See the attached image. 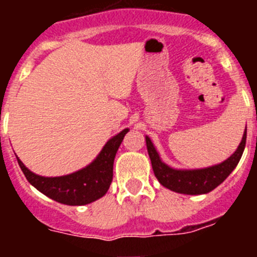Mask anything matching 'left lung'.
I'll use <instances>...</instances> for the list:
<instances>
[{
	"mask_svg": "<svg viewBox=\"0 0 257 257\" xmlns=\"http://www.w3.org/2000/svg\"><path fill=\"white\" fill-rule=\"evenodd\" d=\"M246 138L247 133L244 131L239 147L228 160L220 165L201 170L171 169L161 161L160 156L157 153L156 148L153 147L148 136L145 138V142H147V148H148V154L154 175L163 187L172 192L181 193V194L197 196V194H205V193L211 192L228 178L243 154L244 147H246Z\"/></svg>",
	"mask_w": 257,
	"mask_h": 257,
	"instance_id": "obj_1",
	"label": "left lung"
}]
</instances>
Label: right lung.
Wrapping results in <instances>:
<instances>
[{
  "label": "right lung",
  "instance_id": "obj_1",
  "mask_svg": "<svg viewBox=\"0 0 257 257\" xmlns=\"http://www.w3.org/2000/svg\"><path fill=\"white\" fill-rule=\"evenodd\" d=\"M128 128L115 135L104 145L96 160L85 169L59 178H44L29 171L18 158L20 169L27 180L45 196L59 203L82 206L91 203L108 192L113 180V162Z\"/></svg>",
  "mask_w": 257,
  "mask_h": 257
}]
</instances>
